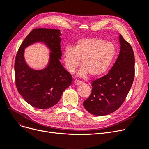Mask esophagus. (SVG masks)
<instances>
[{
    "label": "esophagus",
    "mask_w": 149,
    "mask_h": 149,
    "mask_svg": "<svg viewBox=\"0 0 149 149\" xmlns=\"http://www.w3.org/2000/svg\"><path fill=\"white\" fill-rule=\"evenodd\" d=\"M74 83L75 84V85H80V84L81 83V81L80 80H75L74 81Z\"/></svg>",
    "instance_id": "34e87169"
}]
</instances>
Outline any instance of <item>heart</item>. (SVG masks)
Segmentation results:
<instances>
[{
	"label": "heart",
	"instance_id": "heart-1",
	"mask_svg": "<svg viewBox=\"0 0 149 149\" xmlns=\"http://www.w3.org/2000/svg\"><path fill=\"white\" fill-rule=\"evenodd\" d=\"M116 47L110 42L98 38H87L77 41L74 47L64 49L63 56L66 69L75 71L80 63L82 66L77 75L85 77L88 74L96 77L104 73L110 66L115 54Z\"/></svg>",
	"mask_w": 149,
	"mask_h": 149
}]
</instances>
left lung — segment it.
<instances>
[{"label": "left lung", "mask_w": 149, "mask_h": 149, "mask_svg": "<svg viewBox=\"0 0 149 149\" xmlns=\"http://www.w3.org/2000/svg\"><path fill=\"white\" fill-rule=\"evenodd\" d=\"M119 54L109 72L92 82L90 96L83 107L91 114L102 116L114 112L122 105L134 77V56L130 44L119 35Z\"/></svg>", "instance_id": "left-lung-1"}]
</instances>
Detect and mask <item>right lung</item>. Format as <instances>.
Returning a JSON list of instances; mask_svg holds the SVG:
<instances>
[{
	"label": "right lung",
	"mask_w": 149,
	"mask_h": 149,
	"mask_svg": "<svg viewBox=\"0 0 149 149\" xmlns=\"http://www.w3.org/2000/svg\"><path fill=\"white\" fill-rule=\"evenodd\" d=\"M61 35L60 30L35 29L17 51L15 63L16 88L24 100L35 108L47 109L56 105L72 81L71 74L60 61ZM36 42L44 43L51 51L48 65L41 70L31 68L24 58V49Z\"/></svg>",
	"instance_id": "add662e5"
}]
</instances>
